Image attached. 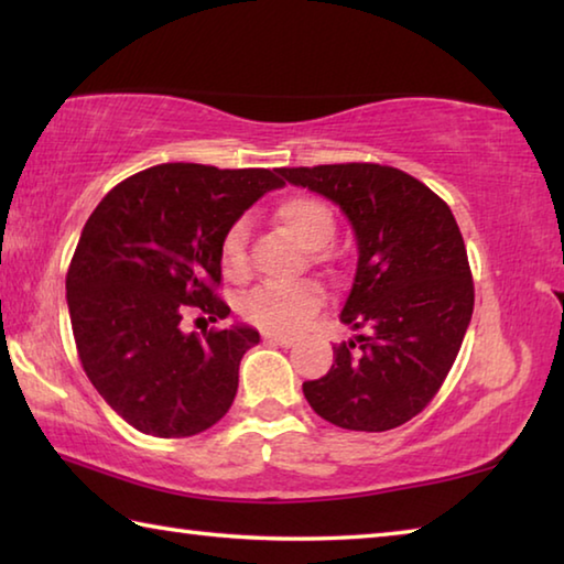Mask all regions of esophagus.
I'll return each mask as SVG.
<instances>
[{"mask_svg":"<svg viewBox=\"0 0 564 564\" xmlns=\"http://www.w3.org/2000/svg\"><path fill=\"white\" fill-rule=\"evenodd\" d=\"M263 340L265 343H273V346H283V348H291L295 340V336H289V333H263Z\"/></svg>","mask_w":564,"mask_h":564,"instance_id":"34e87169","label":"esophagus"}]
</instances>
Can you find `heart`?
<instances>
[{
	"label": "heart",
	"mask_w": 564,
	"mask_h": 564,
	"mask_svg": "<svg viewBox=\"0 0 564 564\" xmlns=\"http://www.w3.org/2000/svg\"><path fill=\"white\" fill-rule=\"evenodd\" d=\"M275 221L295 243L316 251L326 246L336 234V214L333 208L311 194L285 196L275 206ZM221 263L228 273H243L246 269V226L236 221L226 228L221 238ZM323 303L321 285L311 281L301 283H269L259 285L243 301V316L256 326L269 330H291L308 321Z\"/></svg>",
	"instance_id": "obj_1"
}]
</instances>
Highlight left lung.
<instances>
[{"instance_id":"obj_1","label":"left lung","mask_w":564,"mask_h":564,"mask_svg":"<svg viewBox=\"0 0 564 564\" xmlns=\"http://www.w3.org/2000/svg\"><path fill=\"white\" fill-rule=\"evenodd\" d=\"M279 174L336 202L358 238L340 321L366 333L338 343L330 370L305 380L303 395L346 431H393L437 395L473 316L460 228L441 196L393 166L352 161Z\"/></svg>"}]
</instances>
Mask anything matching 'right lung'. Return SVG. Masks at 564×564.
Here are the masks:
<instances>
[{
  "mask_svg": "<svg viewBox=\"0 0 564 564\" xmlns=\"http://www.w3.org/2000/svg\"><path fill=\"white\" fill-rule=\"evenodd\" d=\"M279 169L161 164L113 186L94 208L66 271V303L82 368L137 431L188 437L218 423L238 390L248 326L181 330L196 308L216 323L221 238Z\"/></svg>",
  "mask_w": 564,
  "mask_h": 564,
  "instance_id": "add662e5",
  "label": "right lung"
}]
</instances>
